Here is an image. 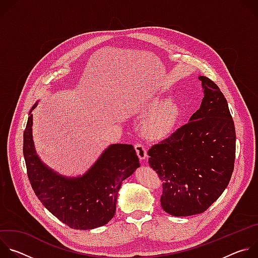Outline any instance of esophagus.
<instances>
[{
	"label": "esophagus",
	"instance_id": "34e87169",
	"mask_svg": "<svg viewBox=\"0 0 258 258\" xmlns=\"http://www.w3.org/2000/svg\"><path fill=\"white\" fill-rule=\"evenodd\" d=\"M135 150L137 152V155L139 157L140 160H144L147 157V150L146 147L144 146V144L138 142L135 144Z\"/></svg>",
	"mask_w": 258,
	"mask_h": 258
}]
</instances>
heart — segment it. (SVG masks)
I'll return each mask as SVG.
<instances>
[{
	"instance_id": "heart-1",
	"label": "heart",
	"mask_w": 258,
	"mask_h": 258,
	"mask_svg": "<svg viewBox=\"0 0 258 258\" xmlns=\"http://www.w3.org/2000/svg\"><path fill=\"white\" fill-rule=\"evenodd\" d=\"M150 112H154L147 120L145 130L151 138L161 139L171 134L179 117V108L168 98L156 97L147 105Z\"/></svg>"
}]
</instances>
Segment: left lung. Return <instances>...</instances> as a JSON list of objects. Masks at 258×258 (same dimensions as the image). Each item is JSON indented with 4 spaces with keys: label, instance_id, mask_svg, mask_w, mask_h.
<instances>
[{
    "label": "left lung",
    "instance_id": "left-lung-1",
    "mask_svg": "<svg viewBox=\"0 0 258 258\" xmlns=\"http://www.w3.org/2000/svg\"><path fill=\"white\" fill-rule=\"evenodd\" d=\"M200 108L190 121L148 151L162 181L160 203L173 216L204 212L228 187L235 164L236 132L217 85L201 76Z\"/></svg>",
    "mask_w": 258,
    "mask_h": 258
}]
</instances>
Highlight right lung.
<instances>
[{
	"instance_id": "add662e5",
	"label": "right lung",
	"mask_w": 258,
	"mask_h": 258,
	"mask_svg": "<svg viewBox=\"0 0 258 258\" xmlns=\"http://www.w3.org/2000/svg\"><path fill=\"white\" fill-rule=\"evenodd\" d=\"M31 110L23 133V155L27 176L36 197L71 229L92 230L106 225L114 216L122 180L140 166L133 145L113 144L108 147L83 176L69 178L59 175L35 153Z\"/></svg>"
}]
</instances>
